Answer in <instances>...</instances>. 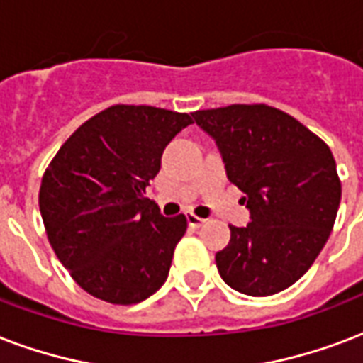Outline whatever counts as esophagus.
<instances>
[{"label":"esophagus","instance_id":"esophagus-1","mask_svg":"<svg viewBox=\"0 0 363 363\" xmlns=\"http://www.w3.org/2000/svg\"><path fill=\"white\" fill-rule=\"evenodd\" d=\"M186 220H188V226H192V228H200V226L203 225V223H206L203 218L196 217L194 213H188V215H186Z\"/></svg>","mask_w":363,"mask_h":363}]
</instances>
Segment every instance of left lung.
<instances>
[{
	"label": "left lung",
	"mask_w": 363,
	"mask_h": 363,
	"mask_svg": "<svg viewBox=\"0 0 363 363\" xmlns=\"http://www.w3.org/2000/svg\"><path fill=\"white\" fill-rule=\"evenodd\" d=\"M192 118L217 143L251 215L247 226H230V242L215 255L220 278L251 297L284 291L312 267L335 225L341 181L333 154L301 121L267 104L198 110Z\"/></svg>",
	"instance_id": "1"
}]
</instances>
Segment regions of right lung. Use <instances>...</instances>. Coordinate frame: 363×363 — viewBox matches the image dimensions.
Here are the masks:
<instances>
[{
	"instance_id": "obj_1",
	"label": "right lung",
	"mask_w": 363,
	"mask_h": 363,
	"mask_svg": "<svg viewBox=\"0 0 363 363\" xmlns=\"http://www.w3.org/2000/svg\"><path fill=\"white\" fill-rule=\"evenodd\" d=\"M188 114L116 104L77 127L41 179L40 211L55 255L82 289L137 304L167 280L186 217L145 198Z\"/></svg>"
}]
</instances>
